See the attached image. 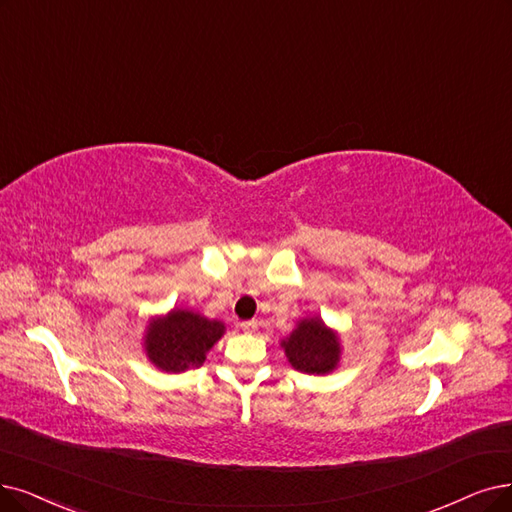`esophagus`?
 Listing matches in <instances>:
<instances>
[{
  "mask_svg": "<svg viewBox=\"0 0 512 512\" xmlns=\"http://www.w3.org/2000/svg\"><path fill=\"white\" fill-rule=\"evenodd\" d=\"M256 325H258V321H254V319H252V321H241V323H239V327H241L243 332H254Z\"/></svg>",
  "mask_w": 512,
  "mask_h": 512,
  "instance_id": "1",
  "label": "esophagus"
}]
</instances>
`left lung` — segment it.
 <instances>
[{
  "label": "left lung",
  "mask_w": 512,
  "mask_h": 512,
  "mask_svg": "<svg viewBox=\"0 0 512 512\" xmlns=\"http://www.w3.org/2000/svg\"><path fill=\"white\" fill-rule=\"evenodd\" d=\"M285 355L298 372L327 374L340 359V344L321 319H304L283 342Z\"/></svg>",
  "instance_id": "8db88e82"
}]
</instances>
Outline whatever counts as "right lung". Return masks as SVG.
I'll list each match as a JSON object with an SVG mask.
<instances>
[{"mask_svg": "<svg viewBox=\"0 0 512 512\" xmlns=\"http://www.w3.org/2000/svg\"><path fill=\"white\" fill-rule=\"evenodd\" d=\"M224 334L220 321H210L191 311H172L151 323L145 349L163 372H185L206 361V353Z\"/></svg>", "mask_w": 512, "mask_h": 512, "instance_id": "obj_1", "label": "right lung"}]
</instances>
